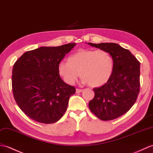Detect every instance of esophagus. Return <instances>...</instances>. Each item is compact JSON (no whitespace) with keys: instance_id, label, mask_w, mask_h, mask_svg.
I'll return each mask as SVG.
<instances>
[{"instance_id":"1","label":"esophagus","mask_w":153,"mask_h":153,"mask_svg":"<svg viewBox=\"0 0 153 153\" xmlns=\"http://www.w3.org/2000/svg\"><path fill=\"white\" fill-rule=\"evenodd\" d=\"M83 91V89H79V88H77L76 89V93H80Z\"/></svg>"}]
</instances>
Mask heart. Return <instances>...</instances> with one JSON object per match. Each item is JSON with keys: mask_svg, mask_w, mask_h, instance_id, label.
I'll return each mask as SVG.
<instances>
[{"mask_svg": "<svg viewBox=\"0 0 153 153\" xmlns=\"http://www.w3.org/2000/svg\"><path fill=\"white\" fill-rule=\"evenodd\" d=\"M113 66V59L107 51L79 49L70 56L68 60H61L57 70L59 76L67 84H74L80 75L83 83L97 87L109 80Z\"/></svg>", "mask_w": 153, "mask_h": 153, "instance_id": "heart-1", "label": "heart"}]
</instances>
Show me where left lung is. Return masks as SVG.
Returning <instances> with one entry per match:
<instances>
[{
    "label": "left lung",
    "mask_w": 153,
    "mask_h": 153,
    "mask_svg": "<svg viewBox=\"0 0 153 153\" xmlns=\"http://www.w3.org/2000/svg\"><path fill=\"white\" fill-rule=\"evenodd\" d=\"M107 51L113 61V70L105 85L93 89L94 97L88 103L98 119L110 120L126 113L140 93V62L131 52L115 43H88Z\"/></svg>",
    "instance_id": "1"
}]
</instances>
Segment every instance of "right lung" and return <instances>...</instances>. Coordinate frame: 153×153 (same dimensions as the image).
<instances>
[{"label":"right lung","instance_id":"obj_1","mask_svg":"<svg viewBox=\"0 0 153 153\" xmlns=\"http://www.w3.org/2000/svg\"><path fill=\"white\" fill-rule=\"evenodd\" d=\"M76 45L40 47L17 60L12 70L14 99L22 111L38 123H54L65 114L76 88L58 74V65Z\"/></svg>","mask_w":153,"mask_h":153}]
</instances>
